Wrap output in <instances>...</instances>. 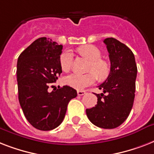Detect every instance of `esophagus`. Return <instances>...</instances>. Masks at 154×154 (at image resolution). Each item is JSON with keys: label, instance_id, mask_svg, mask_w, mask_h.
Segmentation results:
<instances>
[{"label": "esophagus", "instance_id": "1", "mask_svg": "<svg viewBox=\"0 0 154 154\" xmlns=\"http://www.w3.org/2000/svg\"><path fill=\"white\" fill-rule=\"evenodd\" d=\"M85 94V91H84V90H77V95L78 96H82Z\"/></svg>", "mask_w": 154, "mask_h": 154}]
</instances>
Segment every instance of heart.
<instances>
[{"instance_id":"b5f03b06","label":"heart","mask_w":154,"mask_h":154,"mask_svg":"<svg viewBox=\"0 0 154 154\" xmlns=\"http://www.w3.org/2000/svg\"><path fill=\"white\" fill-rule=\"evenodd\" d=\"M79 53L92 60L89 69L91 72L84 75L76 72L72 73L66 77L65 83L73 89L82 90L85 87L95 83L97 79L96 74L100 78L106 77L109 73V66L105 60H101V51L94 45H87L81 47L79 49ZM60 64L63 71H69L72 65V53L69 51L63 52L60 57Z\"/></svg>"}]
</instances>
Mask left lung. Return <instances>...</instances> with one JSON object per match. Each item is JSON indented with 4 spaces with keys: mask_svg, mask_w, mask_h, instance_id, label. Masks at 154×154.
<instances>
[{
    "mask_svg": "<svg viewBox=\"0 0 154 154\" xmlns=\"http://www.w3.org/2000/svg\"><path fill=\"white\" fill-rule=\"evenodd\" d=\"M104 43L109 53L110 72L98 86L103 94H96L97 103L87 109L86 114L96 126L114 129L127 119L132 109L137 68L134 53L125 45L112 37L105 39Z\"/></svg>",
    "mask_w": 154,
    "mask_h": 154,
    "instance_id": "left-lung-1",
    "label": "left lung"
}]
</instances>
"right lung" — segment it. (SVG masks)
<instances>
[{
  "label": "right lung",
  "mask_w": 154,
  "mask_h": 154,
  "mask_svg": "<svg viewBox=\"0 0 154 154\" xmlns=\"http://www.w3.org/2000/svg\"><path fill=\"white\" fill-rule=\"evenodd\" d=\"M61 45L46 37L32 42L20 53L17 65L18 99L26 119L39 130L48 131L59 126L68 104L77 96L72 87L60 86L49 92V84L62 72Z\"/></svg>",
  "instance_id": "right-lung-1"
}]
</instances>
